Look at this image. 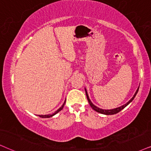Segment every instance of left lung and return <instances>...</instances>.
Masks as SVG:
<instances>
[{
    "label": "left lung",
    "mask_w": 151,
    "mask_h": 151,
    "mask_svg": "<svg viewBox=\"0 0 151 151\" xmlns=\"http://www.w3.org/2000/svg\"><path fill=\"white\" fill-rule=\"evenodd\" d=\"M139 88H138V89L137 90L136 93H135V94L134 95V96L132 97V98L131 100H129L128 102H127V104H124V105L121 106H120V107H118V108L114 109H110V110L102 109H100V108L97 107L96 106H95L94 104H93V103L91 102V101L90 100V99H89V98H88V93H87V91H86V90L85 89V91H86V97H87V100H88V102H89L90 105H91V107L93 108V109H94V110L95 111L98 112V113H100V114H105V115H113V114H116L118 113V112H119V111H121L122 109H123L125 108V106H127L128 105V104H129V103H130V102H132V101L133 100H134V98H135V96H136L137 93H138V91H139Z\"/></svg>",
    "instance_id": "left-lung-1"
}]
</instances>
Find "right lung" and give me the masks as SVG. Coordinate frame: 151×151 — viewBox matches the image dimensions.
Segmentation results:
<instances>
[{"instance_id": "obj_1", "label": "right lung", "mask_w": 151, "mask_h": 151, "mask_svg": "<svg viewBox=\"0 0 151 151\" xmlns=\"http://www.w3.org/2000/svg\"><path fill=\"white\" fill-rule=\"evenodd\" d=\"M65 101L64 104H63L61 107L59 108L56 111H55V113H53V114H49V115H39V116H40V117H41V118H50V117H52L53 116H54L55 114H56L57 113H58V112H59V111H61L63 109V106L65 105Z\"/></svg>"}]
</instances>
